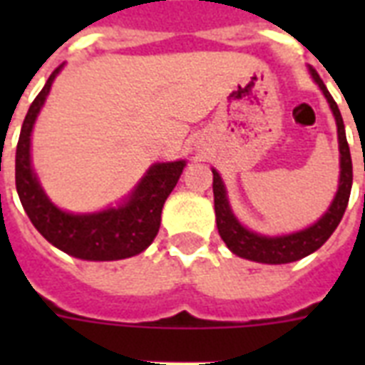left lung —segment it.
I'll return each instance as SVG.
<instances>
[{"instance_id":"8db88e82","label":"left lung","mask_w":365,"mask_h":365,"mask_svg":"<svg viewBox=\"0 0 365 365\" xmlns=\"http://www.w3.org/2000/svg\"><path fill=\"white\" fill-rule=\"evenodd\" d=\"M309 73L314 79L320 91L324 93L328 100L329 110L335 117V125H337V140H339V185H337V193H335L331 205L322 216L318 217L317 222L309 225V227L295 231L289 235H277V237H269V235L255 233L244 227L242 223L237 220L233 214V208L229 205L227 189L223 183L222 176L216 168H212L214 174V210H216V223L217 233L227 244V248L235 255L244 257V259L257 261V263H269V265H282V263H292V261L303 259L312 252H317L326 240L331 237L337 225H339L341 217L345 214L346 205H349V197H351L352 187V159L351 149L346 143L345 125H343V117L341 111L328 93V88L324 85L317 71L309 66Z\"/></svg>"}]
</instances>
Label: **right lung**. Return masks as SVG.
I'll list each match as a JSON object with an SVG mask.
<instances>
[{
  "label": "right lung",
  "mask_w": 365,
  "mask_h": 365,
  "mask_svg": "<svg viewBox=\"0 0 365 365\" xmlns=\"http://www.w3.org/2000/svg\"><path fill=\"white\" fill-rule=\"evenodd\" d=\"M60 70L62 66L48 77L41 93L31 102L22 123L14 160L20 202L34 227L68 255L85 261H115L142 254L159 233L160 212L182 176L185 160L151 165L142 180L117 206L88 214H76L58 208L43 191L39 178L31 166L30 148L36 119Z\"/></svg>",
  "instance_id": "obj_1"
}]
</instances>
